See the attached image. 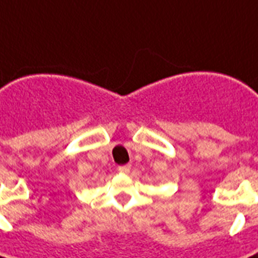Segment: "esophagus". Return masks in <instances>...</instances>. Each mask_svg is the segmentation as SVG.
Returning a JSON list of instances; mask_svg holds the SVG:
<instances>
[{
	"mask_svg": "<svg viewBox=\"0 0 258 258\" xmlns=\"http://www.w3.org/2000/svg\"><path fill=\"white\" fill-rule=\"evenodd\" d=\"M118 171L122 172V174H127V172L131 171V165H124V166H120L118 167Z\"/></svg>",
	"mask_w": 258,
	"mask_h": 258,
	"instance_id": "1",
	"label": "esophagus"
}]
</instances>
